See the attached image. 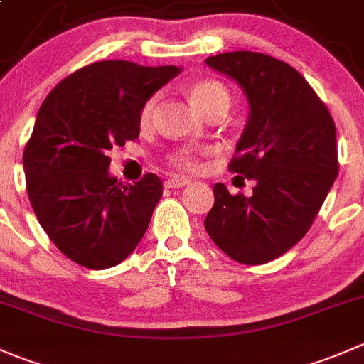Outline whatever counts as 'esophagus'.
<instances>
[{
    "label": "esophagus",
    "mask_w": 364,
    "mask_h": 364,
    "mask_svg": "<svg viewBox=\"0 0 364 364\" xmlns=\"http://www.w3.org/2000/svg\"><path fill=\"white\" fill-rule=\"evenodd\" d=\"M190 183L192 181H190L188 178H171L165 181V186H167V188H183V186L190 185Z\"/></svg>",
    "instance_id": "1"
}]
</instances>
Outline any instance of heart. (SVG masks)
<instances>
[{
  "mask_svg": "<svg viewBox=\"0 0 364 364\" xmlns=\"http://www.w3.org/2000/svg\"><path fill=\"white\" fill-rule=\"evenodd\" d=\"M192 94L193 103L197 105L200 112L204 115L210 114V112L217 110V108H225L229 110V105H231V96H229V90L217 80H200L190 90ZM158 107H160V94H154L149 100L144 103L142 110H140V124L149 126L154 121V115H156ZM204 153V149H193V147H181V149H176L168 154V164L172 167L179 168V171L193 172L200 167V154Z\"/></svg>",
  "mask_w": 364,
  "mask_h": 364,
  "instance_id": "heart-1",
  "label": "heart"
}]
</instances>
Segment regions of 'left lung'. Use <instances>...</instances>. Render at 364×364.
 <instances>
[{
  "label": "left lung",
  "mask_w": 364,
  "mask_h": 364,
  "mask_svg": "<svg viewBox=\"0 0 364 364\" xmlns=\"http://www.w3.org/2000/svg\"><path fill=\"white\" fill-rule=\"evenodd\" d=\"M206 63L235 80L249 101L229 171L256 185L247 197L217 183L204 228L238 263H268L301 242L336 179V126L311 85L287 62L232 51Z\"/></svg>",
  "instance_id": "1"
}]
</instances>
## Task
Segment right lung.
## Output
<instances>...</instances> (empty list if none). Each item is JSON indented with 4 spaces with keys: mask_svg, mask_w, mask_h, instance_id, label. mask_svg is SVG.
I'll use <instances>...</instances> for the list:
<instances>
[{
    "mask_svg": "<svg viewBox=\"0 0 364 364\" xmlns=\"http://www.w3.org/2000/svg\"><path fill=\"white\" fill-rule=\"evenodd\" d=\"M179 73L105 60L69 74L42 103L23 154L26 190L42 229L74 263L115 267L147 231L164 185L156 174L135 185L112 178L108 151L139 139L144 103Z\"/></svg>",
    "mask_w": 364,
    "mask_h": 364,
    "instance_id": "obj_1",
    "label": "right lung"
}]
</instances>
